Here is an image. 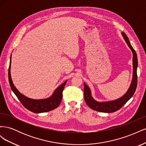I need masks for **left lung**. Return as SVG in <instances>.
<instances>
[{"label": "left lung", "mask_w": 146, "mask_h": 146, "mask_svg": "<svg viewBox=\"0 0 146 146\" xmlns=\"http://www.w3.org/2000/svg\"><path fill=\"white\" fill-rule=\"evenodd\" d=\"M122 36H123L127 45L129 46L133 53V79L131 83L129 89L127 92L123 95L122 98L117 100L104 102H97L92 98L91 91L85 83H84V98L88 107L91 109L102 113H113L117 111L118 110L121 108L123 105L125 104L129 100L133 95L136 89L137 86V67H138V58H137V55L134 48L132 47L130 44V42L127 36L124 32H122Z\"/></svg>", "instance_id": "8db88e82"}]
</instances>
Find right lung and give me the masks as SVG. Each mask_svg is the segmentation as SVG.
<instances>
[{"label": "right lung", "mask_w": 146, "mask_h": 146, "mask_svg": "<svg viewBox=\"0 0 146 146\" xmlns=\"http://www.w3.org/2000/svg\"><path fill=\"white\" fill-rule=\"evenodd\" d=\"M11 63V58L10 59L9 69H8V80H9L11 90L25 108L35 113H40L51 111V110H53L58 107L61 100H62L63 91L67 81H65L62 85H61L58 88H56L54 94L49 98L41 100L30 99L21 94L13 84L10 74Z\"/></svg>", "instance_id": "right-lung-1"}]
</instances>
